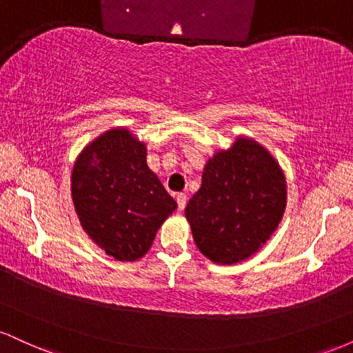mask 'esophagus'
I'll return each mask as SVG.
<instances>
[{
	"label": "esophagus",
	"mask_w": 353,
	"mask_h": 353,
	"mask_svg": "<svg viewBox=\"0 0 353 353\" xmlns=\"http://www.w3.org/2000/svg\"><path fill=\"white\" fill-rule=\"evenodd\" d=\"M176 201H177V209L182 210L185 208V204H188V196H185L184 192L176 194Z\"/></svg>",
	"instance_id": "34e87169"
}]
</instances>
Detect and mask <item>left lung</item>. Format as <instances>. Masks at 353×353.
I'll return each mask as SVG.
<instances>
[{"label":"left lung","mask_w":353,"mask_h":353,"mask_svg":"<svg viewBox=\"0 0 353 353\" xmlns=\"http://www.w3.org/2000/svg\"><path fill=\"white\" fill-rule=\"evenodd\" d=\"M285 199V181L274 157L255 141L241 137L205 164L185 217L205 257L237 264L269 241Z\"/></svg>","instance_id":"obj_1"}]
</instances>
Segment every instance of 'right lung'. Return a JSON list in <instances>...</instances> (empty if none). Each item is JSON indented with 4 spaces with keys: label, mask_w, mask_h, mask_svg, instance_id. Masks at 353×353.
<instances>
[{
    "label": "right lung",
    "mask_w": 353,
    "mask_h": 353,
    "mask_svg": "<svg viewBox=\"0 0 353 353\" xmlns=\"http://www.w3.org/2000/svg\"><path fill=\"white\" fill-rule=\"evenodd\" d=\"M71 194L88 236L117 261H136L177 208L145 163V145L111 129L81 152Z\"/></svg>",
    "instance_id": "add662e5"
}]
</instances>
